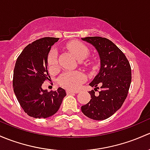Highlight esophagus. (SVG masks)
<instances>
[{
  "instance_id": "1",
  "label": "esophagus",
  "mask_w": 150,
  "mask_h": 150,
  "mask_svg": "<svg viewBox=\"0 0 150 150\" xmlns=\"http://www.w3.org/2000/svg\"><path fill=\"white\" fill-rule=\"evenodd\" d=\"M66 93H67V95H69V94H74V93H78V92H77V91L66 90Z\"/></svg>"
}]
</instances>
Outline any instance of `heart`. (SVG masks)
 I'll list each match as a JSON object with an SVG mask.
<instances>
[{
	"label": "heart",
	"mask_w": 150,
	"mask_h": 150,
	"mask_svg": "<svg viewBox=\"0 0 150 150\" xmlns=\"http://www.w3.org/2000/svg\"><path fill=\"white\" fill-rule=\"evenodd\" d=\"M67 47L79 61L85 59L89 53V50L85 45L79 41H73L67 45ZM48 64L50 68L55 69L58 66V52L52 50L48 56ZM84 64L90 66L91 61H86ZM85 80V75L81 71L66 72L63 74L58 79V82L64 87L69 89H76Z\"/></svg>",
	"instance_id": "b5f03b06"
}]
</instances>
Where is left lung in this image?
Segmentation results:
<instances>
[{
  "instance_id": "obj_1",
  "label": "left lung",
  "mask_w": 150,
  "mask_h": 150,
  "mask_svg": "<svg viewBox=\"0 0 150 150\" xmlns=\"http://www.w3.org/2000/svg\"><path fill=\"white\" fill-rule=\"evenodd\" d=\"M81 40L92 45L98 52L100 69L89 85L95 91L98 85L101 89L98 96L94 90L89 91L92 99L81 106V111L91 119H107L121 108L127 97L132 81L130 64L124 53L107 38L86 37Z\"/></svg>"
}]
</instances>
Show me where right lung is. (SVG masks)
I'll return each mask as SVG.
<instances>
[{
  "instance_id": "obj_1",
  "label": "right lung",
  "mask_w": 150,
  "mask_h": 150,
  "mask_svg": "<svg viewBox=\"0 0 150 150\" xmlns=\"http://www.w3.org/2000/svg\"><path fill=\"white\" fill-rule=\"evenodd\" d=\"M59 38H43L29 44L16 60L13 71L15 95L24 112L35 118L52 116L59 109L66 91L59 87L47 92L42 85L50 78L47 57L52 45Z\"/></svg>"
}]
</instances>
